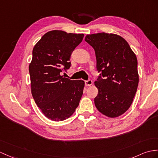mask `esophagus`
Segmentation results:
<instances>
[{"label":"esophagus","mask_w":158,"mask_h":158,"mask_svg":"<svg viewBox=\"0 0 158 158\" xmlns=\"http://www.w3.org/2000/svg\"><path fill=\"white\" fill-rule=\"evenodd\" d=\"M85 85H86V86H91V85L93 84L92 80H91V79L85 81Z\"/></svg>","instance_id":"esophagus-1"}]
</instances>
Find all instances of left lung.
<instances>
[{
	"label": "left lung",
	"instance_id": "1",
	"mask_svg": "<svg viewBox=\"0 0 158 158\" xmlns=\"http://www.w3.org/2000/svg\"><path fill=\"white\" fill-rule=\"evenodd\" d=\"M85 40L95 50L100 73L94 83L98 89L96 107L106 116L118 117L130 108L137 89L136 55L118 35L98 33L87 35Z\"/></svg>",
	"mask_w": 158,
	"mask_h": 158
}]
</instances>
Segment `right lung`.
I'll return each instance as SVG.
<instances>
[{
  "mask_svg": "<svg viewBox=\"0 0 158 158\" xmlns=\"http://www.w3.org/2000/svg\"><path fill=\"white\" fill-rule=\"evenodd\" d=\"M83 36L52 30L44 35L33 49L29 66L31 94L48 119H67L79 106L85 82L64 77L60 73L70 68L71 54Z\"/></svg>",
  "mask_w": 158,
  "mask_h": 158,
  "instance_id": "add662e5",
  "label": "right lung"
}]
</instances>
